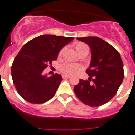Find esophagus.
Returning <instances> with one entry per match:
<instances>
[{"label": "esophagus", "instance_id": "34e87169", "mask_svg": "<svg viewBox=\"0 0 135 135\" xmlns=\"http://www.w3.org/2000/svg\"><path fill=\"white\" fill-rule=\"evenodd\" d=\"M62 77H63V79H69L70 78V76H67V75H63L62 76Z\"/></svg>", "mask_w": 135, "mask_h": 135}]
</instances>
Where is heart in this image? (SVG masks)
<instances>
[{"label":"heart","mask_w":135,"mask_h":135,"mask_svg":"<svg viewBox=\"0 0 135 135\" xmlns=\"http://www.w3.org/2000/svg\"><path fill=\"white\" fill-rule=\"evenodd\" d=\"M74 47H75L76 50L79 54L82 52L85 51V50L89 51L88 46L83 42H77L74 44ZM63 50H64V48L61 50V51L59 52V56L62 55ZM59 70L64 75L72 76L76 75L78 73H79L83 70V67L80 65H78V64L67 63L61 65Z\"/></svg>","instance_id":"heart-1"}]
</instances>
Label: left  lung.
<instances>
[{
  "instance_id": "left-lung-1",
  "label": "left lung",
  "mask_w": 135,
  "mask_h": 135,
  "mask_svg": "<svg viewBox=\"0 0 135 135\" xmlns=\"http://www.w3.org/2000/svg\"><path fill=\"white\" fill-rule=\"evenodd\" d=\"M89 45L91 52L88 80L80 79L74 87L77 98L90 107L102 106L117 94L124 79V64L119 52L98 37H78ZM91 81H92L91 83Z\"/></svg>"
}]
</instances>
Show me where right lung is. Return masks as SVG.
Listing matches in <instances>:
<instances>
[{"mask_svg": "<svg viewBox=\"0 0 135 135\" xmlns=\"http://www.w3.org/2000/svg\"><path fill=\"white\" fill-rule=\"evenodd\" d=\"M73 39L43 35L23 46L11 66L13 82L22 98L30 103L42 104L53 97L63 79L57 73L48 77L42 72Z\"/></svg>", "mask_w": 135, "mask_h": 135, "instance_id": "add662e5", "label": "right lung"}]
</instances>
